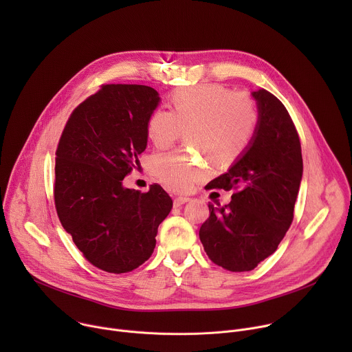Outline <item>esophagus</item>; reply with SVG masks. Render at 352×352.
<instances>
[{"label":"esophagus","mask_w":352,"mask_h":352,"mask_svg":"<svg viewBox=\"0 0 352 352\" xmlns=\"http://www.w3.org/2000/svg\"><path fill=\"white\" fill-rule=\"evenodd\" d=\"M189 197H186V196H177V197H174V206L175 208H178V206H182L184 204H186V202H189Z\"/></svg>","instance_id":"esophagus-1"}]
</instances>
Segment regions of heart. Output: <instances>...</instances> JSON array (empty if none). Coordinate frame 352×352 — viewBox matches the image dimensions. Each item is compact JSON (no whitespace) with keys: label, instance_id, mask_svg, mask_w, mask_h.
I'll return each instance as SVG.
<instances>
[{"label":"heart","instance_id":"b5f03b06","mask_svg":"<svg viewBox=\"0 0 352 352\" xmlns=\"http://www.w3.org/2000/svg\"><path fill=\"white\" fill-rule=\"evenodd\" d=\"M173 111L163 107L150 114L146 131L159 148L171 146L186 131L188 142L214 164L230 166L252 143L259 126V109L252 96L227 86L205 83L179 89L171 96ZM157 179L174 192H189L209 174L205 159L186 150L164 153L153 160Z\"/></svg>","mask_w":352,"mask_h":352}]
</instances>
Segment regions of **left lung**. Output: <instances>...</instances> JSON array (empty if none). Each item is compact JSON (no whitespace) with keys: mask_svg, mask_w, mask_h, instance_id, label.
Returning <instances> with one entry per match:
<instances>
[{"mask_svg":"<svg viewBox=\"0 0 352 352\" xmlns=\"http://www.w3.org/2000/svg\"><path fill=\"white\" fill-rule=\"evenodd\" d=\"M259 126L246 152L210 181V189H234L226 206L209 204L210 216L199 230L209 259L230 272L254 270L276 252L294 219L302 179V153L295 125L280 100L254 91Z\"/></svg>","mask_w":352,"mask_h":352,"instance_id":"left-lung-1","label":"left lung"}]
</instances>
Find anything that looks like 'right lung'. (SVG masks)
Instances as JSON below:
<instances>
[{
    "label": "right lung",
    "mask_w": 352,
    "mask_h": 352,
    "mask_svg": "<svg viewBox=\"0 0 352 352\" xmlns=\"http://www.w3.org/2000/svg\"><path fill=\"white\" fill-rule=\"evenodd\" d=\"M160 102L144 85H103L71 114L56 152L58 219L85 259L128 273L152 256L173 199L159 185L124 186L147 144L146 124Z\"/></svg>",
    "instance_id": "right-lung-1"
}]
</instances>
